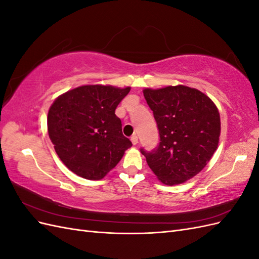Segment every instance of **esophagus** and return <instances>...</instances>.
I'll list each match as a JSON object with an SVG mask.
<instances>
[{
    "label": "esophagus",
    "instance_id": "obj_1",
    "mask_svg": "<svg viewBox=\"0 0 259 259\" xmlns=\"http://www.w3.org/2000/svg\"><path fill=\"white\" fill-rule=\"evenodd\" d=\"M131 142H132L133 145H137L138 144V137H137V135H133L131 137Z\"/></svg>",
    "mask_w": 259,
    "mask_h": 259
}]
</instances>
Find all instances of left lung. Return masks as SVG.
Instances as JSON below:
<instances>
[{
  "mask_svg": "<svg viewBox=\"0 0 259 259\" xmlns=\"http://www.w3.org/2000/svg\"><path fill=\"white\" fill-rule=\"evenodd\" d=\"M158 125L160 143L140 149L149 167L168 186L187 182L205 167L221 135L218 109L205 94L184 85L144 90Z\"/></svg>",
  "mask_w": 259,
  "mask_h": 259,
  "instance_id": "8db88e82",
  "label": "left lung"
}]
</instances>
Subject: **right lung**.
<instances>
[{
  "instance_id": "right-lung-1",
  "label": "right lung",
  "mask_w": 259,
  "mask_h": 259,
  "mask_svg": "<svg viewBox=\"0 0 259 259\" xmlns=\"http://www.w3.org/2000/svg\"><path fill=\"white\" fill-rule=\"evenodd\" d=\"M130 91L84 85L65 93L51 106L50 138L59 159L74 174L90 180L104 178L132 147L115 115Z\"/></svg>"
}]
</instances>
